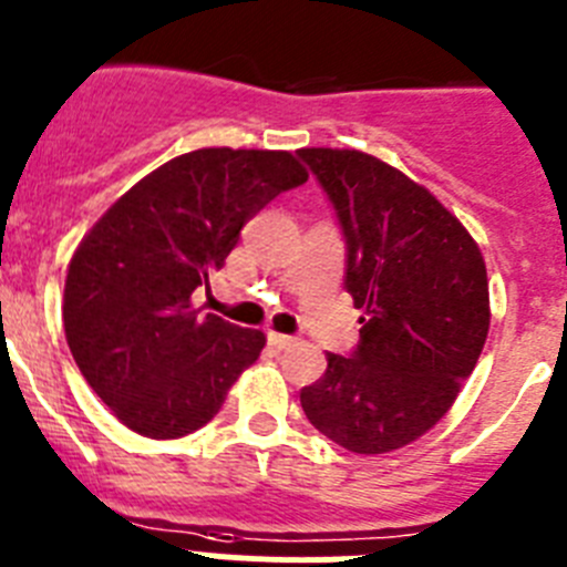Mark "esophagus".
Masks as SVG:
<instances>
[{"instance_id":"1","label":"esophagus","mask_w":567,"mask_h":567,"mask_svg":"<svg viewBox=\"0 0 567 567\" xmlns=\"http://www.w3.org/2000/svg\"><path fill=\"white\" fill-rule=\"evenodd\" d=\"M267 340H269V346H275V348H289L295 342V337L280 334V331H269Z\"/></svg>"}]
</instances>
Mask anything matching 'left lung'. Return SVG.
Segmentation results:
<instances>
[{
  "label": "left lung",
  "mask_w": 567,
  "mask_h": 567,
  "mask_svg": "<svg viewBox=\"0 0 567 567\" xmlns=\"http://www.w3.org/2000/svg\"><path fill=\"white\" fill-rule=\"evenodd\" d=\"M348 244L360 318L351 357L300 391L334 444L382 455L422 439L458 399L489 334V278L475 238L424 185L357 148H300Z\"/></svg>",
  "instance_id": "left-lung-1"
}]
</instances>
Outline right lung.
I'll list each match as a JSON object with an SVG mask.
<instances>
[{
    "label": "right lung",
    "mask_w": 567,
    "mask_h": 567,
    "mask_svg": "<svg viewBox=\"0 0 567 567\" xmlns=\"http://www.w3.org/2000/svg\"><path fill=\"white\" fill-rule=\"evenodd\" d=\"M309 171L289 152L199 148L114 202L70 258L64 334L72 360L117 422L145 439L205 427L261 357L267 337L202 315L238 233Z\"/></svg>",
    "instance_id": "obj_1"
}]
</instances>
